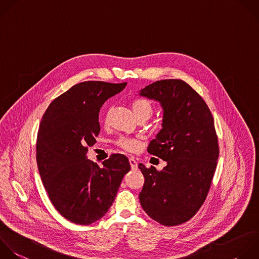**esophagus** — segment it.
Here are the masks:
<instances>
[{"instance_id": "obj_1", "label": "esophagus", "mask_w": 259, "mask_h": 259, "mask_svg": "<svg viewBox=\"0 0 259 259\" xmlns=\"http://www.w3.org/2000/svg\"><path fill=\"white\" fill-rule=\"evenodd\" d=\"M130 164H131L132 169H137L138 168V162L133 157L130 158Z\"/></svg>"}]
</instances>
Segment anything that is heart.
I'll use <instances>...</instances> for the list:
<instances>
[{
  "label": "heart",
  "instance_id": "1",
  "mask_svg": "<svg viewBox=\"0 0 259 259\" xmlns=\"http://www.w3.org/2000/svg\"><path fill=\"white\" fill-rule=\"evenodd\" d=\"M131 106H132L133 112L137 118L144 117V118L148 119L152 116V114L154 112V104L148 99H144V98L136 99V100L132 101ZM116 145L125 151L134 152L139 148L140 142L138 139H135V138L121 137L117 140Z\"/></svg>",
  "mask_w": 259,
  "mask_h": 259
}]
</instances>
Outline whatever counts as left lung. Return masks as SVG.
I'll use <instances>...</instances> for the list:
<instances>
[{
  "label": "left lung",
  "mask_w": 259,
  "mask_h": 259,
  "mask_svg": "<svg viewBox=\"0 0 259 259\" xmlns=\"http://www.w3.org/2000/svg\"><path fill=\"white\" fill-rule=\"evenodd\" d=\"M140 95L161 103L162 130L148 152L167 162L161 171L139 164L145 177L141 205L161 225L177 226L196 213L209 190L219 158L213 118L201 96L182 80L157 81Z\"/></svg>",
  "instance_id": "left-lung-1"
}]
</instances>
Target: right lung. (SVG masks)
<instances>
[{
    "label": "right lung",
    "mask_w": 259,
    "mask_h": 259,
    "mask_svg": "<svg viewBox=\"0 0 259 259\" xmlns=\"http://www.w3.org/2000/svg\"><path fill=\"white\" fill-rule=\"evenodd\" d=\"M126 83H79L56 98L40 121L36 141L38 171L56 209L68 221L90 225L101 219L114 201L128 159L112 154L99 167L87 159L96 143L103 103Z\"/></svg>",
    "instance_id": "1"
}]
</instances>
